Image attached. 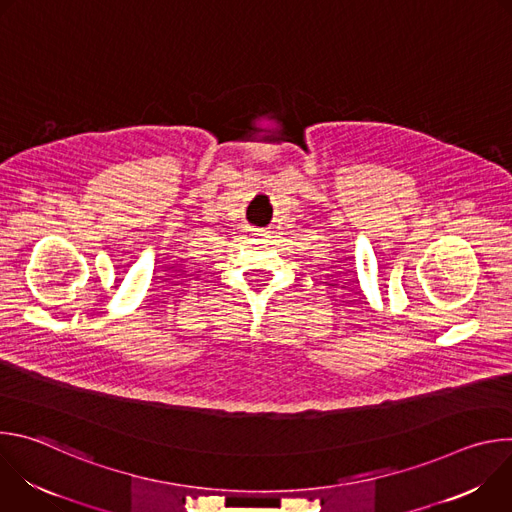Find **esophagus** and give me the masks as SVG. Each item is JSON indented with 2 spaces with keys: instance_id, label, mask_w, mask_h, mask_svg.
<instances>
[{
  "instance_id": "1",
  "label": "esophagus",
  "mask_w": 512,
  "mask_h": 512,
  "mask_svg": "<svg viewBox=\"0 0 512 512\" xmlns=\"http://www.w3.org/2000/svg\"><path fill=\"white\" fill-rule=\"evenodd\" d=\"M253 235H257V237H261V239H267V237H269V231H255Z\"/></svg>"
}]
</instances>
